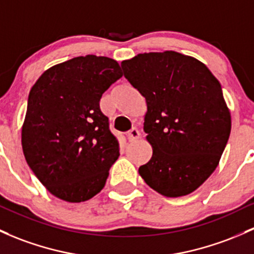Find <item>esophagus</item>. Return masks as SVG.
<instances>
[{"label":"esophagus","instance_id":"34e87169","mask_svg":"<svg viewBox=\"0 0 254 254\" xmlns=\"http://www.w3.org/2000/svg\"><path fill=\"white\" fill-rule=\"evenodd\" d=\"M127 135H128V139H129L130 141H133V140H137V139L140 137V133H139L137 128H132V129L127 133Z\"/></svg>","mask_w":254,"mask_h":254}]
</instances>
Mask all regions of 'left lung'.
I'll return each instance as SVG.
<instances>
[{
	"mask_svg": "<svg viewBox=\"0 0 254 254\" xmlns=\"http://www.w3.org/2000/svg\"><path fill=\"white\" fill-rule=\"evenodd\" d=\"M121 66L148 106L144 132L152 156L139 174L167 197L195 191L217 168L230 135L219 81L203 63L174 51L138 54Z\"/></svg>",
	"mask_w": 254,
	"mask_h": 254,
	"instance_id": "left-lung-1",
	"label": "left lung"
}]
</instances>
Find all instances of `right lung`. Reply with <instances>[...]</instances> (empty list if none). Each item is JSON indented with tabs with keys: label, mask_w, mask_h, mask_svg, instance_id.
<instances>
[{
	"label": "right lung",
	"mask_w": 254,
	"mask_h": 254,
	"mask_svg": "<svg viewBox=\"0 0 254 254\" xmlns=\"http://www.w3.org/2000/svg\"><path fill=\"white\" fill-rule=\"evenodd\" d=\"M121 77L116 61L89 54L50 67L32 86L21 145L29 167L56 197L83 202L104 188L120 150L99 102Z\"/></svg>",
	"instance_id": "right-lung-1"
}]
</instances>
